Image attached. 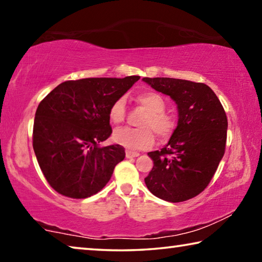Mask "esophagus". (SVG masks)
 Instances as JSON below:
<instances>
[{"mask_svg": "<svg viewBox=\"0 0 262 262\" xmlns=\"http://www.w3.org/2000/svg\"><path fill=\"white\" fill-rule=\"evenodd\" d=\"M140 156V154L137 151H134V150H126V157L127 158H134Z\"/></svg>", "mask_w": 262, "mask_h": 262, "instance_id": "34e87169", "label": "esophagus"}]
</instances>
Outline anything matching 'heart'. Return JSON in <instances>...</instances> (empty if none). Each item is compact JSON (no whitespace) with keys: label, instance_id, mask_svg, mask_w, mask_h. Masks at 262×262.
<instances>
[{"label":"heart","instance_id":"1","mask_svg":"<svg viewBox=\"0 0 262 262\" xmlns=\"http://www.w3.org/2000/svg\"><path fill=\"white\" fill-rule=\"evenodd\" d=\"M136 101L141 104L148 113L142 119V128H120L114 132V141L128 149H147L151 147L155 135L166 139L174 129V121L170 115L165 113V100L154 91H145L136 96ZM126 117L125 100L119 98L113 101L108 108V119L114 125H119Z\"/></svg>","mask_w":262,"mask_h":262}]
</instances>
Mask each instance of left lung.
Masks as SVG:
<instances>
[{
	"label": "left lung",
	"instance_id": "1",
	"mask_svg": "<svg viewBox=\"0 0 262 262\" xmlns=\"http://www.w3.org/2000/svg\"><path fill=\"white\" fill-rule=\"evenodd\" d=\"M178 107V126L161 150L148 152L154 161L145 177L148 189L168 202H183L200 194L223 158L228 119L215 92L203 83L168 77H144Z\"/></svg>",
	"mask_w": 262,
	"mask_h": 262
}]
</instances>
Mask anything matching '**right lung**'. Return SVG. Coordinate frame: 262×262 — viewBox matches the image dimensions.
<instances>
[{
    "label": "right lung",
    "instance_id": "add662e5",
    "mask_svg": "<svg viewBox=\"0 0 262 262\" xmlns=\"http://www.w3.org/2000/svg\"><path fill=\"white\" fill-rule=\"evenodd\" d=\"M140 76L83 78L52 90L35 112L33 150L57 193L85 199L108 183L126 154L120 144L100 147L112 134L108 108Z\"/></svg>",
    "mask_w": 262,
    "mask_h": 262
}]
</instances>
